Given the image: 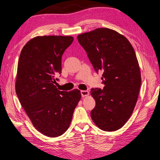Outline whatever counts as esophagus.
I'll use <instances>...</instances> for the list:
<instances>
[{"label":"esophagus","instance_id":"esophagus-1","mask_svg":"<svg viewBox=\"0 0 160 160\" xmlns=\"http://www.w3.org/2000/svg\"><path fill=\"white\" fill-rule=\"evenodd\" d=\"M81 94H82V97H87L89 95V93L87 90H82V91H81Z\"/></svg>","mask_w":160,"mask_h":160}]
</instances>
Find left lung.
Wrapping results in <instances>:
<instances>
[{"instance_id": "obj_1", "label": "left lung", "mask_w": 160, "mask_h": 160, "mask_svg": "<svg viewBox=\"0 0 160 160\" xmlns=\"http://www.w3.org/2000/svg\"><path fill=\"white\" fill-rule=\"evenodd\" d=\"M78 41L97 73L102 71V89L92 88L96 105L91 111L101 130L115 131L130 118L141 87V72L131 44L123 35L108 28L79 34Z\"/></svg>"}]
</instances>
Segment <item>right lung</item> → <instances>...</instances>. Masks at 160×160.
Listing matches in <instances>:
<instances>
[{
	"label": "right lung",
	"instance_id": "add662e5",
	"mask_svg": "<svg viewBox=\"0 0 160 160\" xmlns=\"http://www.w3.org/2000/svg\"><path fill=\"white\" fill-rule=\"evenodd\" d=\"M71 36H38L24 46L18 62L16 92L36 129L49 137L68 128L82 94L60 91L62 55L73 42Z\"/></svg>",
	"mask_w": 160,
	"mask_h": 160
}]
</instances>
